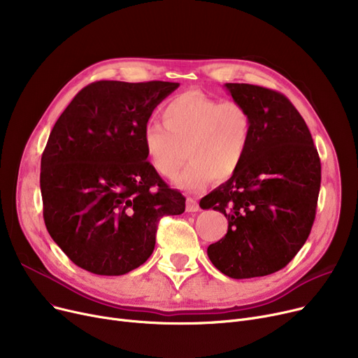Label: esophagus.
Listing matches in <instances>:
<instances>
[{
  "instance_id": "1",
  "label": "esophagus",
  "mask_w": 358,
  "mask_h": 358,
  "mask_svg": "<svg viewBox=\"0 0 358 358\" xmlns=\"http://www.w3.org/2000/svg\"><path fill=\"white\" fill-rule=\"evenodd\" d=\"M185 210L189 213H193V212H199L200 210V206L199 203L196 201V199L193 197H189L187 199V203H185Z\"/></svg>"
}]
</instances>
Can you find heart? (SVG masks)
I'll return each instance as SVG.
<instances>
[{
	"mask_svg": "<svg viewBox=\"0 0 358 358\" xmlns=\"http://www.w3.org/2000/svg\"><path fill=\"white\" fill-rule=\"evenodd\" d=\"M161 117L164 126L149 122L142 141L146 157L164 178L178 177L184 190L200 192L212 177L224 181L236 174L248 154L252 117L238 101H219L200 91H185L169 100Z\"/></svg>",
	"mask_w": 358,
	"mask_h": 358,
	"instance_id": "heart-1",
	"label": "heart"
}]
</instances>
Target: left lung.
I'll list each match as a JSON object with an SVG mask.
<instances>
[{
  "mask_svg": "<svg viewBox=\"0 0 358 358\" xmlns=\"http://www.w3.org/2000/svg\"><path fill=\"white\" fill-rule=\"evenodd\" d=\"M248 108L252 138L241 168L200 200L228 219V232L208 248L213 266L232 278L285 268L306 242L321 189V159L300 113L283 94L251 84H224Z\"/></svg>",
  "mask_w": 358,
  "mask_h": 358,
  "instance_id": "8db88e82",
  "label": "left lung"
}]
</instances>
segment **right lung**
I'll use <instances>...</instances> for the list:
<instances>
[{
  "label": "right lung",
  "instance_id": "1",
  "mask_svg": "<svg viewBox=\"0 0 358 358\" xmlns=\"http://www.w3.org/2000/svg\"><path fill=\"white\" fill-rule=\"evenodd\" d=\"M178 83L97 81L56 120L41 162L46 229L78 267L100 275L138 268L158 222L185 199L146 161L142 134Z\"/></svg>",
  "mask_w": 358,
  "mask_h": 358
}]
</instances>
